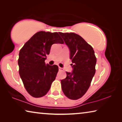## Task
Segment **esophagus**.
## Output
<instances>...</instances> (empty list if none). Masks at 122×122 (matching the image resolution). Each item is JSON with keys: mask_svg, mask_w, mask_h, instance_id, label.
Here are the masks:
<instances>
[{"mask_svg": "<svg viewBox=\"0 0 122 122\" xmlns=\"http://www.w3.org/2000/svg\"><path fill=\"white\" fill-rule=\"evenodd\" d=\"M59 69L60 71H63V69L62 68H61V67H59Z\"/></svg>", "mask_w": 122, "mask_h": 122, "instance_id": "34e87169", "label": "esophagus"}]
</instances>
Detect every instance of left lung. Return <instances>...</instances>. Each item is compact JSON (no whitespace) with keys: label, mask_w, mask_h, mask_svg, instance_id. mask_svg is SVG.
I'll list each match as a JSON object with an SVG mask.
<instances>
[{"label":"left lung","mask_w":122,"mask_h":122,"mask_svg":"<svg viewBox=\"0 0 122 122\" xmlns=\"http://www.w3.org/2000/svg\"><path fill=\"white\" fill-rule=\"evenodd\" d=\"M70 50L71 73L61 81L64 94L71 100H77L86 94L95 74L96 57L92 47L81 36L74 33L59 32Z\"/></svg>","instance_id":"1"}]
</instances>
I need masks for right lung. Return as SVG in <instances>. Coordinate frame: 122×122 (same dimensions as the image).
<instances>
[{"mask_svg": "<svg viewBox=\"0 0 122 122\" xmlns=\"http://www.w3.org/2000/svg\"><path fill=\"white\" fill-rule=\"evenodd\" d=\"M58 33L40 31L20 49L18 59L19 75L28 94L34 97L45 96L50 89L59 71L58 66L45 62L54 44H63Z\"/></svg>", "mask_w": 122, "mask_h": 122, "instance_id": "right-lung-1", "label": "right lung"}]
</instances>
